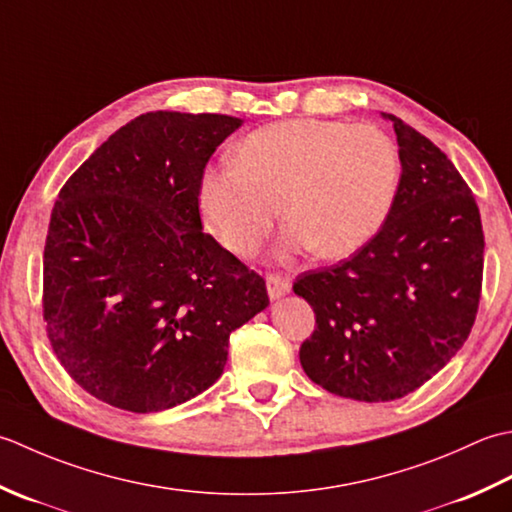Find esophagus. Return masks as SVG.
I'll use <instances>...</instances> for the list:
<instances>
[{"label": "esophagus", "instance_id": "34e87169", "mask_svg": "<svg viewBox=\"0 0 512 512\" xmlns=\"http://www.w3.org/2000/svg\"><path fill=\"white\" fill-rule=\"evenodd\" d=\"M265 283H267V294H269L271 300L283 298V296H287L289 291H291V283H289V280L283 278V276H278V274H269V276L265 278Z\"/></svg>", "mask_w": 512, "mask_h": 512}]
</instances>
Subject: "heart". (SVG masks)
<instances>
[{"mask_svg": "<svg viewBox=\"0 0 512 512\" xmlns=\"http://www.w3.org/2000/svg\"><path fill=\"white\" fill-rule=\"evenodd\" d=\"M400 179L398 145L375 125L289 119L247 134L234 161L207 168L198 205L218 243L236 256L258 254L280 203L289 221L280 256L314 247L344 258L387 223Z\"/></svg>", "mask_w": 512, "mask_h": 512, "instance_id": "heart-1", "label": "heart"}]
</instances>
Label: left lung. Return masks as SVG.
<instances>
[{
    "label": "left lung",
    "instance_id": "1",
    "mask_svg": "<svg viewBox=\"0 0 512 512\" xmlns=\"http://www.w3.org/2000/svg\"><path fill=\"white\" fill-rule=\"evenodd\" d=\"M382 117L402 159L387 223L351 258L294 283L316 314L302 369L329 393L360 402L404 398L446 367L473 329L484 271L471 187L433 141Z\"/></svg>",
    "mask_w": 512,
    "mask_h": 512
}]
</instances>
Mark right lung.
Masks as SVG:
<instances>
[{
	"label": "right lung",
	"mask_w": 512,
	"mask_h": 512,
	"mask_svg": "<svg viewBox=\"0 0 512 512\" xmlns=\"http://www.w3.org/2000/svg\"><path fill=\"white\" fill-rule=\"evenodd\" d=\"M243 119L145 112L61 187L44 247V320L61 367L97 400L156 413L221 378L229 333L265 280L203 232L198 183Z\"/></svg>",
	"instance_id": "right-lung-1"
}]
</instances>
